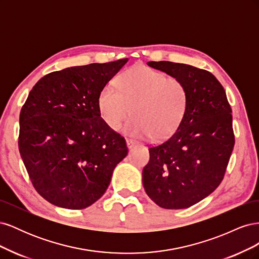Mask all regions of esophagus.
<instances>
[{
    "label": "esophagus",
    "mask_w": 259,
    "mask_h": 259,
    "mask_svg": "<svg viewBox=\"0 0 259 259\" xmlns=\"http://www.w3.org/2000/svg\"><path fill=\"white\" fill-rule=\"evenodd\" d=\"M126 145H127V148H128V149H132V148H134V146L136 145V143L134 142V140L127 139V140H126Z\"/></svg>",
    "instance_id": "esophagus-1"
}]
</instances>
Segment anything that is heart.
Instances as JSON below:
<instances>
[{
    "mask_svg": "<svg viewBox=\"0 0 259 259\" xmlns=\"http://www.w3.org/2000/svg\"><path fill=\"white\" fill-rule=\"evenodd\" d=\"M115 85L116 89L104 86L97 98L101 120L111 131L121 127L130 110L133 116L125 124L124 133L136 138L165 139L183 122L189 93L179 77L136 66L117 77Z\"/></svg>",
    "mask_w": 259,
    "mask_h": 259,
    "instance_id": "1",
    "label": "heart"
}]
</instances>
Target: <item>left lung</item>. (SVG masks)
Returning <instances> with one entry per match:
<instances>
[{"mask_svg":"<svg viewBox=\"0 0 259 259\" xmlns=\"http://www.w3.org/2000/svg\"><path fill=\"white\" fill-rule=\"evenodd\" d=\"M147 65L183 80L189 103L178 128L149 148L144 188L162 208L190 207L224 179L234 146L231 107L223 85L207 70L171 61Z\"/></svg>","mask_w":259,"mask_h":259,"instance_id":"1","label":"left lung"}]
</instances>
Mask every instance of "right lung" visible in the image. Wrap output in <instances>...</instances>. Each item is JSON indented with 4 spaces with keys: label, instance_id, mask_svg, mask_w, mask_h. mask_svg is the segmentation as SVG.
<instances>
[{
    "label": "right lung",
    "instance_id": "obj_1",
    "mask_svg": "<svg viewBox=\"0 0 259 259\" xmlns=\"http://www.w3.org/2000/svg\"><path fill=\"white\" fill-rule=\"evenodd\" d=\"M127 61L51 72L29 93L19 115L18 148L34 189L52 204L91 206L126 156V142L101 120L97 98Z\"/></svg>",
    "mask_w": 259,
    "mask_h": 259
}]
</instances>
